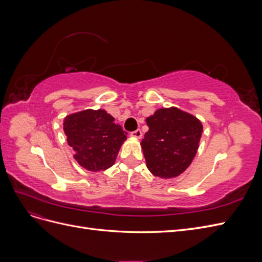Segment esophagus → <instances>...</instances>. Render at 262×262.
<instances>
[{
	"instance_id": "esophagus-1",
	"label": "esophagus",
	"mask_w": 262,
	"mask_h": 262,
	"mask_svg": "<svg viewBox=\"0 0 262 262\" xmlns=\"http://www.w3.org/2000/svg\"><path fill=\"white\" fill-rule=\"evenodd\" d=\"M131 137H133V138H138V139L142 138V131H141L140 129H137V130L132 131V132H131Z\"/></svg>"
}]
</instances>
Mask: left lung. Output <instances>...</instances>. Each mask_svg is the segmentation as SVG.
Listing matches in <instances>:
<instances>
[{"label":"left lung","mask_w":262,"mask_h":262,"mask_svg":"<svg viewBox=\"0 0 262 262\" xmlns=\"http://www.w3.org/2000/svg\"><path fill=\"white\" fill-rule=\"evenodd\" d=\"M148 131L141 145L146 166L154 176L173 178L191 164L199 147L202 123L180 109H158L146 118Z\"/></svg>","instance_id":"obj_1"}]
</instances>
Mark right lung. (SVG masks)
<instances>
[{
    "label": "right lung",
    "mask_w": 262,
    "mask_h": 262,
    "mask_svg": "<svg viewBox=\"0 0 262 262\" xmlns=\"http://www.w3.org/2000/svg\"><path fill=\"white\" fill-rule=\"evenodd\" d=\"M114 120L102 109H87L66 117L63 129L68 144L73 147L74 158L85 169L99 171L114 165L126 139V132Z\"/></svg>",
    "instance_id": "obj_1"
}]
</instances>
